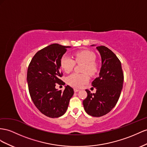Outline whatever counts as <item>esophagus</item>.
Listing matches in <instances>:
<instances>
[{
    "mask_svg": "<svg viewBox=\"0 0 147 147\" xmlns=\"http://www.w3.org/2000/svg\"><path fill=\"white\" fill-rule=\"evenodd\" d=\"M74 92H75V93H76V92H78V91H79V90H78V89H77V88H74Z\"/></svg>",
    "mask_w": 147,
    "mask_h": 147,
    "instance_id": "obj_1",
    "label": "esophagus"
}]
</instances>
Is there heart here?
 Returning <instances> with one entry per match:
<instances>
[{
	"mask_svg": "<svg viewBox=\"0 0 147 147\" xmlns=\"http://www.w3.org/2000/svg\"><path fill=\"white\" fill-rule=\"evenodd\" d=\"M74 60L68 55H64L61 59L60 64L62 69L65 72L69 73L73 70L75 62L83 63L82 72L83 74L74 73L67 77V82L75 88H80L89 81L88 75H94L97 72V66L95 64L96 55L90 51H82L75 53L74 55Z\"/></svg>",
	"mask_w": 147,
	"mask_h": 147,
	"instance_id": "obj_1",
	"label": "heart"
}]
</instances>
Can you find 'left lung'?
<instances>
[{"instance_id": "left-lung-1", "label": "left lung", "mask_w": 147, "mask_h": 147, "mask_svg": "<svg viewBox=\"0 0 147 147\" xmlns=\"http://www.w3.org/2000/svg\"><path fill=\"white\" fill-rule=\"evenodd\" d=\"M101 57L99 76L92 85L96 88L95 93L86 90L87 97L83 101L86 113L93 117L108 114L116 106L120 97L124 82L121 63L111 50L105 46H97Z\"/></svg>"}]
</instances>
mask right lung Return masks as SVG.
Instances as JSON below:
<instances>
[{"mask_svg": "<svg viewBox=\"0 0 147 147\" xmlns=\"http://www.w3.org/2000/svg\"><path fill=\"white\" fill-rule=\"evenodd\" d=\"M67 47L53 44L35 54L27 70L29 93L34 105L45 116L55 118L64 115L69 101L74 93V89L67 85L64 91L57 90L56 83L65 85L60 78L61 59Z\"/></svg>", "mask_w": 147, "mask_h": 147, "instance_id": "right-lung-1", "label": "right lung"}]
</instances>
